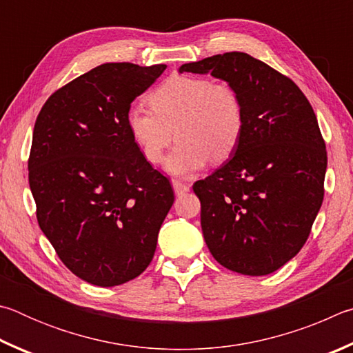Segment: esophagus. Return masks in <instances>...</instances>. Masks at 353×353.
<instances>
[{"label":"esophagus","mask_w":353,"mask_h":353,"mask_svg":"<svg viewBox=\"0 0 353 353\" xmlns=\"http://www.w3.org/2000/svg\"><path fill=\"white\" fill-rule=\"evenodd\" d=\"M172 186H173V190H175L176 195L186 194V192H189V190H190V188L188 186V184H184V183L178 181V180H173L172 181Z\"/></svg>","instance_id":"obj_1"}]
</instances>
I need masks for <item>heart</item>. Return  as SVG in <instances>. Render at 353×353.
Here are the masks:
<instances>
[{"mask_svg":"<svg viewBox=\"0 0 353 353\" xmlns=\"http://www.w3.org/2000/svg\"><path fill=\"white\" fill-rule=\"evenodd\" d=\"M148 101L152 110L142 105L127 110L128 134L148 163L159 164L175 132L178 145L165 161L172 175H194L208 159L223 163L242 139L243 105L231 85L173 76L153 90Z\"/></svg>","mask_w":353,"mask_h":353,"instance_id":"heart-1","label":"heart"}]
</instances>
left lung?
Listing matches in <instances>:
<instances>
[{
	"instance_id": "left-lung-1",
	"label": "left lung",
	"mask_w": 353,
	"mask_h": 353,
	"mask_svg": "<svg viewBox=\"0 0 353 353\" xmlns=\"http://www.w3.org/2000/svg\"><path fill=\"white\" fill-rule=\"evenodd\" d=\"M180 72L225 80L243 105L236 153L194 184L208 248L236 273H273L304 246L324 200L327 152L316 114L292 79L250 54L212 55Z\"/></svg>"
}]
</instances>
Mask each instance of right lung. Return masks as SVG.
I'll return each instance as SVG.
<instances>
[{"label": "right lung", "instance_id": "obj_1", "mask_svg": "<svg viewBox=\"0 0 353 353\" xmlns=\"http://www.w3.org/2000/svg\"><path fill=\"white\" fill-rule=\"evenodd\" d=\"M165 68L96 66L37 116L28 161L37 220L66 268L92 285H121L150 265L175 200L125 125L130 105Z\"/></svg>", "mask_w": 353, "mask_h": 353}]
</instances>
